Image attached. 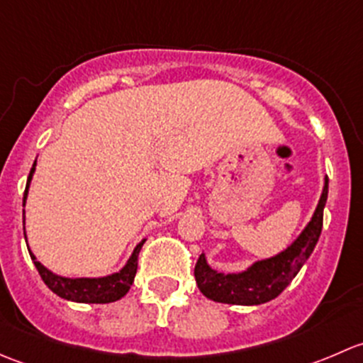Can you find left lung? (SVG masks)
Masks as SVG:
<instances>
[{"mask_svg": "<svg viewBox=\"0 0 363 363\" xmlns=\"http://www.w3.org/2000/svg\"><path fill=\"white\" fill-rule=\"evenodd\" d=\"M328 196V177L316 211L296 240L272 258L255 262L237 274H223L211 269L202 252L195 265V279L207 298L233 306H259L276 298L291 283L311 256L323 228V208Z\"/></svg>", "mask_w": 363, "mask_h": 363, "instance_id": "8db88e82", "label": "left lung"}]
</instances>
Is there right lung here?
I'll return each instance as SVG.
<instances>
[{"instance_id":"obj_1","label":"right lung","mask_w":363,"mask_h":363,"mask_svg":"<svg viewBox=\"0 0 363 363\" xmlns=\"http://www.w3.org/2000/svg\"><path fill=\"white\" fill-rule=\"evenodd\" d=\"M35 167H36V161L35 164H33L31 172H29L23 205H26V199H28L29 182H31L33 174H35ZM24 239H26V232H24ZM144 242L145 239L135 247V251L131 252L126 265H124L119 272L111 274V276H105V277H75V279H73V277L57 276V274L50 272L49 269H45L42 263L36 262L35 255H33L29 250L28 251L29 255H31L33 263H35L36 270H38L43 283H45L47 286H49V290L54 291L57 296L72 300V302L108 303V302H116V300L123 298V296L130 291L131 284H133V279H135V274H137L138 252H140Z\"/></svg>"}]
</instances>
